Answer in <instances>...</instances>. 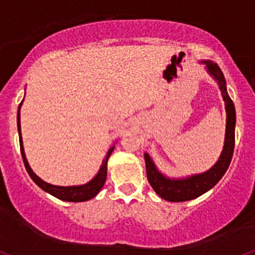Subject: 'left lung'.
Segmentation results:
<instances>
[{
    "label": "left lung",
    "mask_w": 255,
    "mask_h": 255,
    "mask_svg": "<svg viewBox=\"0 0 255 255\" xmlns=\"http://www.w3.org/2000/svg\"><path fill=\"white\" fill-rule=\"evenodd\" d=\"M199 64L204 65L207 73L216 81L221 92L222 100L225 103L226 130L224 147H222L219 159L212 168L200 174H191L182 176V177H170L165 175L164 172L159 170L158 166L153 162L152 157L147 152H144L147 181L157 195L170 202H184V201L194 200L212 189L227 171L231 164L232 156H233L237 116H235L234 104L231 97L228 96L224 73L220 70L218 64L212 60H200Z\"/></svg>",
    "instance_id": "obj_1"
}]
</instances>
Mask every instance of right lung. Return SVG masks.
<instances>
[{
    "label": "right lung",
    "instance_id": "obj_1",
    "mask_svg": "<svg viewBox=\"0 0 255 255\" xmlns=\"http://www.w3.org/2000/svg\"><path fill=\"white\" fill-rule=\"evenodd\" d=\"M24 98L22 99L20 105H18L17 110V131H18V139H20V149H21V155L22 159H23L24 166H26V170L29 174L30 178L35 182V184L46 193L53 195L56 199L67 201V202H84V201H89L93 199L97 194L99 193L100 189L104 187L106 181V176H108V161L111 156L113 150H115V144H112V146L110 147L109 151L106 152V156L104 157L102 165H100L98 172L96 176L90 180L87 183L80 184V185H54L51 183H47L46 181H43L42 178H40L35 172L33 171V169L30 168L29 163L27 161L26 153H24V147H23V140H22V134H21V122H20V111L21 106L23 104Z\"/></svg>",
    "mask_w": 255,
    "mask_h": 255
}]
</instances>
